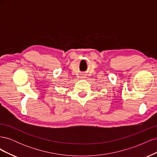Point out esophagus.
Wrapping results in <instances>:
<instances>
[{"label":"esophagus","mask_w":157,"mask_h":157,"mask_svg":"<svg viewBox=\"0 0 157 157\" xmlns=\"http://www.w3.org/2000/svg\"><path fill=\"white\" fill-rule=\"evenodd\" d=\"M82 77V78H85V77Z\"/></svg>","instance_id":"esophagus-1"}]
</instances>
